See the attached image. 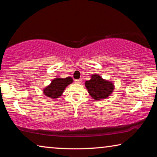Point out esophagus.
Wrapping results in <instances>:
<instances>
[{"label":"esophagus","mask_w":157,"mask_h":157,"mask_svg":"<svg viewBox=\"0 0 157 157\" xmlns=\"http://www.w3.org/2000/svg\"><path fill=\"white\" fill-rule=\"evenodd\" d=\"M76 83H81L82 82V79L81 78H79V79H76V80L75 81Z\"/></svg>","instance_id":"1"}]
</instances>
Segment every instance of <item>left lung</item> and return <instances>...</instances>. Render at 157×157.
Instances as JSON below:
<instances>
[{
  "mask_svg": "<svg viewBox=\"0 0 157 157\" xmlns=\"http://www.w3.org/2000/svg\"><path fill=\"white\" fill-rule=\"evenodd\" d=\"M88 93L94 100L105 99L113 92L115 86L111 81L102 78L99 74H92L90 80L85 83Z\"/></svg>",
  "mask_w": 157,
  "mask_h": 157,
  "instance_id": "1",
  "label": "left lung"
}]
</instances>
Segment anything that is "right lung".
Instances as JSON below:
<instances>
[{
    "mask_svg": "<svg viewBox=\"0 0 157 157\" xmlns=\"http://www.w3.org/2000/svg\"><path fill=\"white\" fill-rule=\"evenodd\" d=\"M71 83H73V79L70 76L67 78H56L43 90L44 94L49 98H59L63 94L67 86Z\"/></svg>",
    "mask_w": 157,
    "mask_h": 157,
    "instance_id": "1",
    "label": "right lung"
}]
</instances>
